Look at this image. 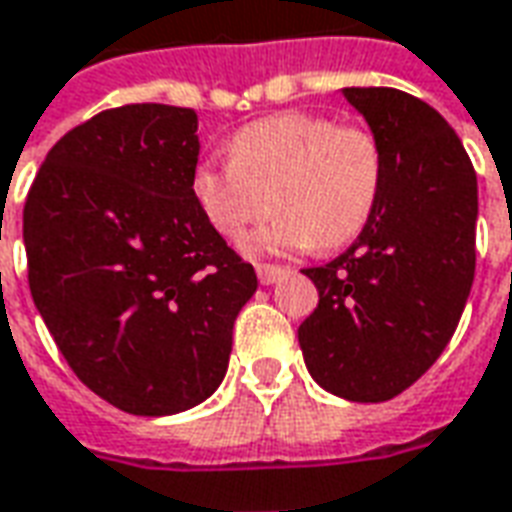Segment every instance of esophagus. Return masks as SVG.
I'll return each instance as SVG.
<instances>
[{"label":"esophagus","mask_w":512,"mask_h":512,"mask_svg":"<svg viewBox=\"0 0 512 512\" xmlns=\"http://www.w3.org/2000/svg\"><path fill=\"white\" fill-rule=\"evenodd\" d=\"M288 271L282 266H257V277H260V282L263 285H274L277 280H282Z\"/></svg>","instance_id":"34e87169"}]
</instances>
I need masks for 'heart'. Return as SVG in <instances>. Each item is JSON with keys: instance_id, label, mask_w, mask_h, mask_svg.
I'll return each instance as SVG.
<instances>
[{"instance_id": "1", "label": "heart", "mask_w": 512, "mask_h": 512, "mask_svg": "<svg viewBox=\"0 0 512 512\" xmlns=\"http://www.w3.org/2000/svg\"><path fill=\"white\" fill-rule=\"evenodd\" d=\"M385 157L374 132L324 113H277L232 135L230 163H202L194 199L213 230L241 244L280 210L246 249L299 252L352 244L377 210Z\"/></svg>"}]
</instances>
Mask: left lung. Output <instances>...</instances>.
<instances>
[{
    "mask_svg": "<svg viewBox=\"0 0 512 512\" xmlns=\"http://www.w3.org/2000/svg\"><path fill=\"white\" fill-rule=\"evenodd\" d=\"M385 157L382 194L341 257L302 274L318 307L299 327L310 377L385 402L441 357L474 282L477 174L441 113L396 88H343Z\"/></svg>",
    "mask_w": 512,
    "mask_h": 512,
    "instance_id": "obj_1",
    "label": "left lung"
}]
</instances>
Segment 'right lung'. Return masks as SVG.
Here are the masks:
<instances>
[{
    "label": "right lung",
    "mask_w": 512,
    "mask_h": 512,
    "mask_svg": "<svg viewBox=\"0 0 512 512\" xmlns=\"http://www.w3.org/2000/svg\"><path fill=\"white\" fill-rule=\"evenodd\" d=\"M196 130L191 107L105 110L52 146L24 205L32 302L74 374L135 416L219 388L257 291L196 205Z\"/></svg>",
    "instance_id": "1"
}]
</instances>
